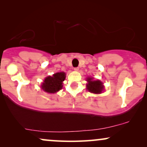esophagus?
<instances>
[{
    "mask_svg": "<svg viewBox=\"0 0 147 147\" xmlns=\"http://www.w3.org/2000/svg\"><path fill=\"white\" fill-rule=\"evenodd\" d=\"M74 70H75V71H78V70H79V68H78V67H76V68H74Z\"/></svg>",
    "mask_w": 147,
    "mask_h": 147,
    "instance_id": "obj_1",
    "label": "esophagus"
}]
</instances>
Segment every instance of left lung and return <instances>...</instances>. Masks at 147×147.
I'll use <instances>...</instances> for the list:
<instances>
[{
	"label": "left lung",
	"instance_id": "8db88e82",
	"mask_svg": "<svg viewBox=\"0 0 147 147\" xmlns=\"http://www.w3.org/2000/svg\"><path fill=\"white\" fill-rule=\"evenodd\" d=\"M92 78L87 79V82H88V84H87V89L92 93H101L104 88L102 83L99 80L92 81Z\"/></svg>",
	"mask_w": 147,
	"mask_h": 147
}]
</instances>
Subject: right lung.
Wrapping results in <instances>:
<instances>
[{
  "instance_id": "add662e5",
  "label": "right lung",
  "mask_w": 147,
  "mask_h": 147,
  "mask_svg": "<svg viewBox=\"0 0 147 147\" xmlns=\"http://www.w3.org/2000/svg\"><path fill=\"white\" fill-rule=\"evenodd\" d=\"M65 78V74L64 72H57L52 77L49 76L42 84V89L49 93H55L62 88V82Z\"/></svg>"
}]
</instances>
